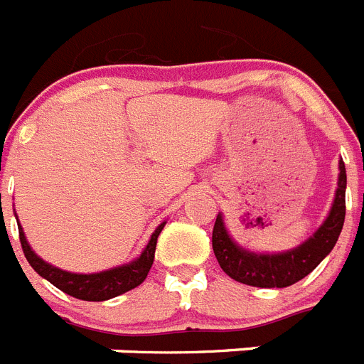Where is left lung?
<instances>
[{
    "mask_svg": "<svg viewBox=\"0 0 364 364\" xmlns=\"http://www.w3.org/2000/svg\"><path fill=\"white\" fill-rule=\"evenodd\" d=\"M346 169L339 160V180L332 210L321 228L301 246L281 253H253L235 242L224 226L222 215H217L213 228V252L218 264L235 281L257 288H286L319 266L332 252L339 239L346 213Z\"/></svg>",
    "mask_w": 364,
    "mask_h": 364,
    "instance_id": "8db88e82",
    "label": "left lung"
}]
</instances>
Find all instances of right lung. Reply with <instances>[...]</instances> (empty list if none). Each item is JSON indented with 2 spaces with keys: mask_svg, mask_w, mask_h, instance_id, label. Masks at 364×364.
<instances>
[{
  "mask_svg": "<svg viewBox=\"0 0 364 364\" xmlns=\"http://www.w3.org/2000/svg\"><path fill=\"white\" fill-rule=\"evenodd\" d=\"M164 226H166V222H162L154 230L146 250L140 253V257L131 260L129 264H122L100 273H70L45 262L43 259H40L36 253L32 252V247L28 246L27 239H25L23 228L18 222L19 242H21L25 257H27L28 264L34 268V272L47 279L50 284L56 286L58 290L65 291L67 295H73L76 299H82V301H107V299L118 297V295L142 284L151 266H153L156 240H159V235L164 230Z\"/></svg>",
  "mask_w": 364,
  "mask_h": 364,
  "instance_id": "1",
  "label": "right lung"
}]
</instances>
